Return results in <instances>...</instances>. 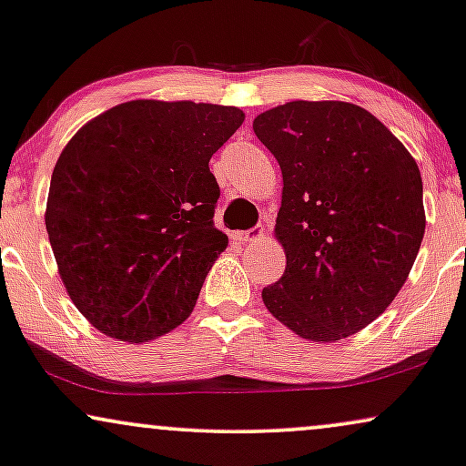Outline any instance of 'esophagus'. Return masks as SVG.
<instances>
[{"mask_svg": "<svg viewBox=\"0 0 466 466\" xmlns=\"http://www.w3.org/2000/svg\"><path fill=\"white\" fill-rule=\"evenodd\" d=\"M234 237H237V240H240V243H258V240H262L267 234H264L262 228H251L247 229V232L234 234Z\"/></svg>", "mask_w": 466, "mask_h": 466, "instance_id": "esophagus-1", "label": "esophagus"}]
</instances>
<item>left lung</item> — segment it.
<instances>
[{
    "label": "left lung",
    "mask_w": 466,
    "mask_h": 466,
    "mask_svg": "<svg viewBox=\"0 0 466 466\" xmlns=\"http://www.w3.org/2000/svg\"><path fill=\"white\" fill-rule=\"evenodd\" d=\"M253 133L273 152L284 189L275 238L286 270L262 301L299 338L331 344L390 308L420 253L421 174L379 117L344 101H292Z\"/></svg>",
    "instance_id": "obj_1"
}]
</instances>
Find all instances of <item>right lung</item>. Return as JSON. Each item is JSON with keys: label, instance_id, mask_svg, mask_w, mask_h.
I'll return each instance as SVG.
<instances>
[{"label": "right lung", "instance_id": "right-lung-1", "mask_svg": "<svg viewBox=\"0 0 466 466\" xmlns=\"http://www.w3.org/2000/svg\"><path fill=\"white\" fill-rule=\"evenodd\" d=\"M243 120L226 105L139 98L64 146L45 226L70 301L94 329L139 344L191 316L228 247L208 161Z\"/></svg>", "mask_w": 466, "mask_h": 466}]
</instances>
